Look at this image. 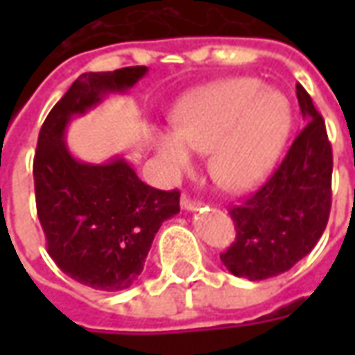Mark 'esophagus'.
Here are the masks:
<instances>
[{
    "mask_svg": "<svg viewBox=\"0 0 355 355\" xmlns=\"http://www.w3.org/2000/svg\"><path fill=\"white\" fill-rule=\"evenodd\" d=\"M180 205H182V209H186V211H196V209L200 207V201H196L193 198H190V196L182 193V198H180Z\"/></svg>",
    "mask_w": 355,
    "mask_h": 355,
    "instance_id": "esophagus-1",
    "label": "esophagus"
}]
</instances>
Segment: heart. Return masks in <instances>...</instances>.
<instances>
[{
	"label": "heart",
	"instance_id": "heart-1",
	"mask_svg": "<svg viewBox=\"0 0 355 355\" xmlns=\"http://www.w3.org/2000/svg\"><path fill=\"white\" fill-rule=\"evenodd\" d=\"M289 101L254 78H236L188 94L175 114V132H159L157 154L173 177L192 167V153L209 154V169L228 192L261 184L291 131Z\"/></svg>",
	"mask_w": 355,
	"mask_h": 355
}]
</instances>
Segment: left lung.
I'll return each mask as SVG.
<instances>
[{
	"mask_svg": "<svg viewBox=\"0 0 355 355\" xmlns=\"http://www.w3.org/2000/svg\"><path fill=\"white\" fill-rule=\"evenodd\" d=\"M297 98L304 127L272 177L228 211L236 239L220 261L232 274L251 282L283 274L304 259L331 213L333 150L325 121L300 83Z\"/></svg>",
	"mask_w": 355,
	"mask_h": 355,
	"instance_id": "8db88e82",
	"label": "left lung"
}]
</instances>
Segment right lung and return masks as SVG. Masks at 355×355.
<instances>
[{
  "label": "right lung",
  "mask_w": 355,
  "mask_h": 355,
  "mask_svg": "<svg viewBox=\"0 0 355 355\" xmlns=\"http://www.w3.org/2000/svg\"><path fill=\"white\" fill-rule=\"evenodd\" d=\"M146 72V66H127L81 73L37 137L35 207L47 253L66 275L98 291H123L137 282L162 223L180 211V192L144 184L123 157L102 165L76 159L64 131L73 116L108 93H125Z\"/></svg>",
  "instance_id": "add662e5"
}]
</instances>
